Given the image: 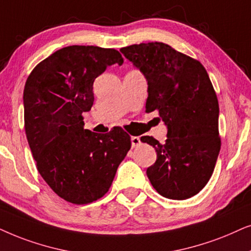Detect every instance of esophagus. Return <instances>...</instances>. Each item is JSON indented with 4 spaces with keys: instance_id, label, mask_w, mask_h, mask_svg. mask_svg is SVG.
Wrapping results in <instances>:
<instances>
[{
    "instance_id": "1",
    "label": "esophagus",
    "mask_w": 251,
    "mask_h": 251,
    "mask_svg": "<svg viewBox=\"0 0 251 251\" xmlns=\"http://www.w3.org/2000/svg\"><path fill=\"white\" fill-rule=\"evenodd\" d=\"M131 143H132V148H135V147L140 146V143H141V140H140L139 136H132Z\"/></svg>"
}]
</instances>
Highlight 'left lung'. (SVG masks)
I'll return each instance as SVG.
<instances>
[{
    "label": "left lung",
    "mask_w": 251,
    "mask_h": 251,
    "mask_svg": "<svg viewBox=\"0 0 251 251\" xmlns=\"http://www.w3.org/2000/svg\"><path fill=\"white\" fill-rule=\"evenodd\" d=\"M148 82L146 111L157 110L168 127L165 143L152 136L141 141L157 152L147 176L164 198L186 200L211 178L220 150L219 105L201 63L163 42L120 49Z\"/></svg>",
    "instance_id": "obj_1"
}]
</instances>
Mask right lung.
I'll return each instance as SVG.
<instances>
[{"label":"right lung","instance_id":"right-lung-1","mask_svg":"<svg viewBox=\"0 0 251 251\" xmlns=\"http://www.w3.org/2000/svg\"><path fill=\"white\" fill-rule=\"evenodd\" d=\"M116 49L69 46L33 69L24 88L25 132L38 171L59 198L87 204L108 192L131 149L122 128L85 129L82 113L94 102L93 83L106 68L122 65Z\"/></svg>","mask_w":251,"mask_h":251}]
</instances>
